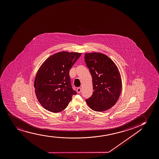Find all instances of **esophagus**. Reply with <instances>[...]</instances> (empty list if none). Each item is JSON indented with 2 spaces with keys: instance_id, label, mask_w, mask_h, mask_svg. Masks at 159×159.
Instances as JSON below:
<instances>
[{
  "instance_id": "1",
  "label": "esophagus",
  "mask_w": 159,
  "mask_h": 159,
  "mask_svg": "<svg viewBox=\"0 0 159 159\" xmlns=\"http://www.w3.org/2000/svg\"><path fill=\"white\" fill-rule=\"evenodd\" d=\"M81 88L79 87V88H77V92L78 93H80L81 92Z\"/></svg>"
}]
</instances>
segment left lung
Listing matches in <instances>:
<instances>
[{"instance_id":"left-lung-1","label":"left lung","mask_w":159,"mask_h":159,"mask_svg":"<svg viewBox=\"0 0 159 159\" xmlns=\"http://www.w3.org/2000/svg\"><path fill=\"white\" fill-rule=\"evenodd\" d=\"M84 61L89 69L93 84V93L86 100L88 107L95 111L112 108L120 98L122 88L120 71L109 57L99 52L86 53Z\"/></svg>"}]
</instances>
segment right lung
<instances>
[{
    "label": "right lung",
    "mask_w": 159,
    "mask_h": 159,
    "mask_svg": "<svg viewBox=\"0 0 159 159\" xmlns=\"http://www.w3.org/2000/svg\"><path fill=\"white\" fill-rule=\"evenodd\" d=\"M81 53L61 51L48 57L38 70L34 86L37 100L46 110L59 112L66 108L73 95L69 72Z\"/></svg>",
    "instance_id": "right-lung-1"
}]
</instances>
